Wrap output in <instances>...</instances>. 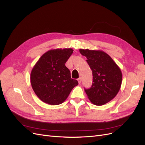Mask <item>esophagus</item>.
<instances>
[{
  "label": "esophagus",
  "instance_id": "esophagus-1",
  "mask_svg": "<svg viewBox=\"0 0 145 145\" xmlns=\"http://www.w3.org/2000/svg\"><path fill=\"white\" fill-rule=\"evenodd\" d=\"M81 81H82V79H81V78H79L78 79V82H79V84H80L81 82Z\"/></svg>",
  "mask_w": 145,
  "mask_h": 145
}]
</instances>
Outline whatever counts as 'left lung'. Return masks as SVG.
Returning <instances> with one entry per match:
<instances>
[{
	"instance_id": "left-lung-1",
	"label": "left lung",
	"mask_w": 145,
	"mask_h": 145,
	"mask_svg": "<svg viewBox=\"0 0 145 145\" xmlns=\"http://www.w3.org/2000/svg\"><path fill=\"white\" fill-rule=\"evenodd\" d=\"M92 71L93 83L85 92L90 102L102 106L112 100L121 88L122 73L118 65L106 53L101 50L80 49Z\"/></svg>"
}]
</instances>
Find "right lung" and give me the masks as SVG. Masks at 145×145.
<instances>
[{"label":"right lung","mask_w":145,"mask_h":145,"mask_svg":"<svg viewBox=\"0 0 145 145\" xmlns=\"http://www.w3.org/2000/svg\"><path fill=\"white\" fill-rule=\"evenodd\" d=\"M73 52L71 48L50 50L37 61L31 70L30 82L35 93L42 101L50 105H60L78 84L65 65Z\"/></svg>","instance_id":"1"}]
</instances>
